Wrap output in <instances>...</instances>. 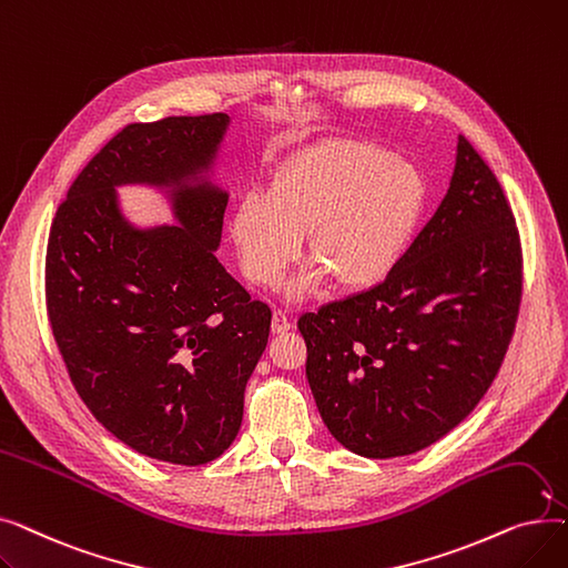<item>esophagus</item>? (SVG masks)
Segmentation results:
<instances>
[{"label": "esophagus", "mask_w": 568, "mask_h": 568, "mask_svg": "<svg viewBox=\"0 0 568 568\" xmlns=\"http://www.w3.org/2000/svg\"><path fill=\"white\" fill-rule=\"evenodd\" d=\"M292 329V322L287 317L285 311H274V317H272V332L274 334H285Z\"/></svg>", "instance_id": "1"}]
</instances>
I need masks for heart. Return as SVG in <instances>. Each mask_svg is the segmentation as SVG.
I'll return each mask as SVG.
<instances>
[{"label": "heart", "mask_w": 568, "mask_h": 568, "mask_svg": "<svg viewBox=\"0 0 568 568\" xmlns=\"http://www.w3.org/2000/svg\"><path fill=\"white\" fill-rule=\"evenodd\" d=\"M426 202V184L409 163L366 142H332L290 161L266 193L236 202L232 244L244 276L276 287L302 257L315 260L287 285L306 300L324 281L345 287L382 281L405 255Z\"/></svg>", "instance_id": "obj_1"}]
</instances>
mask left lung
Masks as SVG:
<instances>
[{
    "instance_id": "obj_1",
    "label": "left lung",
    "mask_w": 568,
    "mask_h": 568,
    "mask_svg": "<svg viewBox=\"0 0 568 568\" xmlns=\"http://www.w3.org/2000/svg\"><path fill=\"white\" fill-rule=\"evenodd\" d=\"M520 292L511 206L458 135L449 191L386 278L296 322L324 426L364 458L409 456L454 430L501 366Z\"/></svg>"
}]
</instances>
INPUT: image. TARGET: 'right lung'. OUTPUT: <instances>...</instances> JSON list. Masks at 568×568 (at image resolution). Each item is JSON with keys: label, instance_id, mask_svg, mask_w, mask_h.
<instances>
[{"label": "right lung", "instance_id": "obj_1", "mask_svg": "<svg viewBox=\"0 0 568 568\" xmlns=\"http://www.w3.org/2000/svg\"><path fill=\"white\" fill-rule=\"evenodd\" d=\"M227 126L214 112L119 131L59 204L45 255L50 326L89 412L133 452L189 467L234 442L272 326L214 253ZM122 185L163 192L178 225L131 224Z\"/></svg>", "mask_w": 568, "mask_h": 568}]
</instances>
